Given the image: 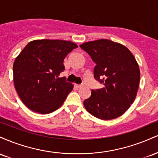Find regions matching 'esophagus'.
Returning a JSON list of instances; mask_svg holds the SVG:
<instances>
[{"mask_svg":"<svg viewBox=\"0 0 158 158\" xmlns=\"http://www.w3.org/2000/svg\"><path fill=\"white\" fill-rule=\"evenodd\" d=\"M76 86H77V88H81V87H82V85H76Z\"/></svg>","mask_w":158,"mask_h":158,"instance_id":"1","label":"esophagus"}]
</instances>
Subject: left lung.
Masks as SVG:
<instances>
[{"mask_svg": "<svg viewBox=\"0 0 158 158\" xmlns=\"http://www.w3.org/2000/svg\"><path fill=\"white\" fill-rule=\"evenodd\" d=\"M80 48L95 62L94 79L103 85L102 88L91 90L83 102L85 108L101 119L120 117L138 90L140 73L135 56L126 47L108 39L85 42Z\"/></svg>", "mask_w": 158, "mask_h": 158, "instance_id": "left-lung-1", "label": "left lung"}]
</instances>
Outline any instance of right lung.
Masks as SVG:
<instances>
[{"instance_id": "obj_1", "label": "right lung", "mask_w": 158, "mask_h": 158, "mask_svg": "<svg viewBox=\"0 0 158 158\" xmlns=\"http://www.w3.org/2000/svg\"><path fill=\"white\" fill-rule=\"evenodd\" d=\"M77 47L70 41L35 40L20 52L13 64L14 84L27 108L47 114L63 104L73 85L59 76L64 58Z\"/></svg>"}]
</instances>
